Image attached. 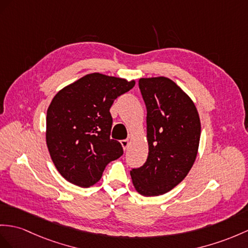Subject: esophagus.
<instances>
[{
    "label": "esophagus",
    "instance_id": "obj_1",
    "mask_svg": "<svg viewBox=\"0 0 248 248\" xmlns=\"http://www.w3.org/2000/svg\"><path fill=\"white\" fill-rule=\"evenodd\" d=\"M121 145H122V147L124 148V150L128 147V140H121Z\"/></svg>",
    "mask_w": 248,
    "mask_h": 248
}]
</instances>
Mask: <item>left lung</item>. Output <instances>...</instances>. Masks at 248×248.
<instances>
[{
  "label": "left lung",
  "mask_w": 248,
  "mask_h": 248,
  "mask_svg": "<svg viewBox=\"0 0 248 248\" xmlns=\"http://www.w3.org/2000/svg\"><path fill=\"white\" fill-rule=\"evenodd\" d=\"M139 87L147 109L148 156L130 176L139 194L160 196L182 182L194 165L200 117L188 94L170 78H142Z\"/></svg>",
  "instance_id": "left-lung-1"
}]
</instances>
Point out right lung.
I'll list each match as a JSON object with an SVG mask.
<instances>
[{"label": "right lung", "instance_id": "obj_1", "mask_svg": "<svg viewBox=\"0 0 248 248\" xmlns=\"http://www.w3.org/2000/svg\"><path fill=\"white\" fill-rule=\"evenodd\" d=\"M136 81L93 72L65 86L47 109L46 143L54 166L68 182L89 187L108 163L123 155L110 139V107Z\"/></svg>", "mask_w": 248, "mask_h": 248}]
</instances>
